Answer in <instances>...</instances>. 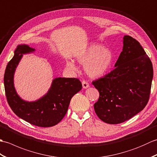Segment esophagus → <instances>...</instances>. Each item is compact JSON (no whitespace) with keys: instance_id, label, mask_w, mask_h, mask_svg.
<instances>
[{"instance_id":"34e87169","label":"esophagus","mask_w":157,"mask_h":157,"mask_svg":"<svg viewBox=\"0 0 157 157\" xmlns=\"http://www.w3.org/2000/svg\"><path fill=\"white\" fill-rule=\"evenodd\" d=\"M82 86H83V88H88V87H89V86H90V85H89V84H88V83L87 82H86V81H85V80H83L82 81Z\"/></svg>"}]
</instances>
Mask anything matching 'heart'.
Instances as JSON below:
<instances>
[{
	"mask_svg": "<svg viewBox=\"0 0 157 157\" xmlns=\"http://www.w3.org/2000/svg\"><path fill=\"white\" fill-rule=\"evenodd\" d=\"M78 61L85 65L86 73L91 77H98L104 74L111 66L113 61V54L110 50L99 44H92L78 57ZM67 67L75 71L74 63L69 61Z\"/></svg>",
	"mask_w": 157,
	"mask_h": 157,
	"instance_id": "heart-1",
	"label": "heart"
}]
</instances>
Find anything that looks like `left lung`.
Wrapping results in <instances>:
<instances>
[{"instance_id": "1", "label": "left lung", "mask_w": 157, "mask_h": 157, "mask_svg": "<svg viewBox=\"0 0 157 157\" xmlns=\"http://www.w3.org/2000/svg\"><path fill=\"white\" fill-rule=\"evenodd\" d=\"M123 51L115 68L92 82L99 92L94 105L95 113L102 121L118 124L142 111L148 102L153 68L151 59L136 39L123 37Z\"/></svg>"}]
</instances>
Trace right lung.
Instances as JSON below:
<instances>
[{"label": "right lung", "mask_w": 157, "mask_h": 157, "mask_svg": "<svg viewBox=\"0 0 157 157\" xmlns=\"http://www.w3.org/2000/svg\"><path fill=\"white\" fill-rule=\"evenodd\" d=\"M34 51L27 44L17 46L5 69V94L10 107L19 117L34 125L48 128L56 125L64 117L71 98L81 90L82 85L77 78H57L53 79L51 88L42 98L33 102L23 101L17 94L13 77L23 55Z\"/></svg>", "instance_id": "obj_1"}]
</instances>
